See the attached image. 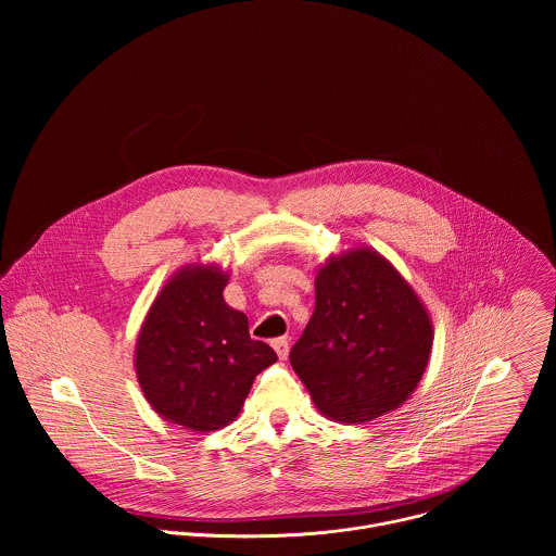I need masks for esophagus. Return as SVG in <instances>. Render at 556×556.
<instances>
[{
    "instance_id": "34e87169",
    "label": "esophagus",
    "mask_w": 556,
    "mask_h": 556,
    "mask_svg": "<svg viewBox=\"0 0 556 556\" xmlns=\"http://www.w3.org/2000/svg\"><path fill=\"white\" fill-rule=\"evenodd\" d=\"M271 346H274V351H276V355H278L280 359H287V355H289V340H287V338H276V340L271 342Z\"/></svg>"
}]
</instances>
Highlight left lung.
<instances>
[{
  "label": "left lung",
  "instance_id": "1",
  "mask_svg": "<svg viewBox=\"0 0 556 556\" xmlns=\"http://www.w3.org/2000/svg\"><path fill=\"white\" fill-rule=\"evenodd\" d=\"M315 295V313L289 359L318 413L366 424L396 410L417 390L434 340L413 285L362 243L318 265Z\"/></svg>",
  "mask_w": 556,
  "mask_h": 556
}]
</instances>
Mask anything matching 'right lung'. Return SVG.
Here are the masks:
<instances>
[{
  "label": "right lung",
  "instance_id": "obj_1",
  "mask_svg": "<svg viewBox=\"0 0 556 556\" xmlns=\"http://www.w3.org/2000/svg\"><path fill=\"white\" fill-rule=\"evenodd\" d=\"M229 271L181 265L154 298L135 344L139 388L162 419L192 432L229 426L254 377L278 357L248 333V317L225 302Z\"/></svg>",
  "mask_w": 556,
  "mask_h": 556
}]
</instances>
